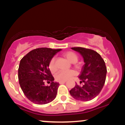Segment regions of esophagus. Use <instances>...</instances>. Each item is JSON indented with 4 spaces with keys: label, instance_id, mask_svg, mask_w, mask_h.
<instances>
[{
    "label": "esophagus",
    "instance_id": "34e87169",
    "mask_svg": "<svg viewBox=\"0 0 125 125\" xmlns=\"http://www.w3.org/2000/svg\"><path fill=\"white\" fill-rule=\"evenodd\" d=\"M66 82V81H63V82H59V84H64Z\"/></svg>",
    "mask_w": 125,
    "mask_h": 125
}]
</instances>
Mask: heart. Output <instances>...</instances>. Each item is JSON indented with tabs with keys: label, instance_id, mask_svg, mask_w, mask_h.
Here are the masks:
<instances>
[{
	"label": "heart",
	"instance_id": "heart-1",
	"mask_svg": "<svg viewBox=\"0 0 125 125\" xmlns=\"http://www.w3.org/2000/svg\"><path fill=\"white\" fill-rule=\"evenodd\" d=\"M63 56L69 61L73 63H75L78 61V56L75 53L73 52L69 51L64 53ZM78 67V66H77ZM49 69L52 73H54L57 70V67L55 63V58H52L48 64ZM76 74V72L73 70H69V71H59L55 75V78L56 81L59 82L66 81L70 79L71 77Z\"/></svg>",
	"mask_w": 125,
	"mask_h": 125
}]
</instances>
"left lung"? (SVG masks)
<instances>
[{
    "label": "left lung",
    "instance_id": "obj_1",
    "mask_svg": "<svg viewBox=\"0 0 125 125\" xmlns=\"http://www.w3.org/2000/svg\"><path fill=\"white\" fill-rule=\"evenodd\" d=\"M80 53L83 58L84 64L79 78L82 86L76 84L70 90L74 99L81 101H89L96 97L104 87L106 80L107 69L104 60L94 50L81 47L72 48Z\"/></svg>",
    "mask_w": 125,
    "mask_h": 125
}]
</instances>
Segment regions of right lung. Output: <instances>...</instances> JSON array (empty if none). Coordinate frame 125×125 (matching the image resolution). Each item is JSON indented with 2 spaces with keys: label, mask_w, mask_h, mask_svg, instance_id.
Segmentation results:
<instances>
[{
  "label": "right lung",
  "mask_w": 125,
  "mask_h": 125,
  "mask_svg": "<svg viewBox=\"0 0 125 125\" xmlns=\"http://www.w3.org/2000/svg\"><path fill=\"white\" fill-rule=\"evenodd\" d=\"M61 51L46 48L35 49L21 59L18 69L19 81L23 94L31 102L46 104L56 97L59 84L53 82L48 64L54 54ZM45 81L51 84L46 86Z\"/></svg>",
  "instance_id": "add662e5"
}]
</instances>
